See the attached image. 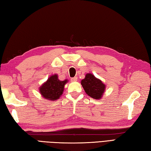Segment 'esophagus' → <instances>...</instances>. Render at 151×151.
<instances>
[{"instance_id": "obj_1", "label": "esophagus", "mask_w": 151, "mask_h": 151, "mask_svg": "<svg viewBox=\"0 0 151 151\" xmlns=\"http://www.w3.org/2000/svg\"><path fill=\"white\" fill-rule=\"evenodd\" d=\"M77 80H78V78H77V77H74V78H71L72 81H77Z\"/></svg>"}]
</instances>
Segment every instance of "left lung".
Listing matches in <instances>:
<instances>
[{"label":"left lung","instance_id":"left-lung-1","mask_svg":"<svg viewBox=\"0 0 151 151\" xmlns=\"http://www.w3.org/2000/svg\"><path fill=\"white\" fill-rule=\"evenodd\" d=\"M81 84L85 93L94 99L100 100L106 90V85L92 73H87L81 81Z\"/></svg>","mask_w":151,"mask_h":151}]
</instances>
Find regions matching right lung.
<instances>
[{
	"instance_id": "1",
	"label": "right lung",
	"mask_w": 151,
	"mask_h": 151,
	"mask_svg": "<svg viewBox=\"0 0 151 151\" xmlns=\"http://www.w3.org/2000/svg\"><path fill=\"white\" fill-rule=\"evenodd\" d=\"M68 81V79L60 81L58 79L57 74L52 75L39 87L40 93L45 100L50 101L58 100L63 94L64 85Z\"/></svg>"
}]
</instances>
